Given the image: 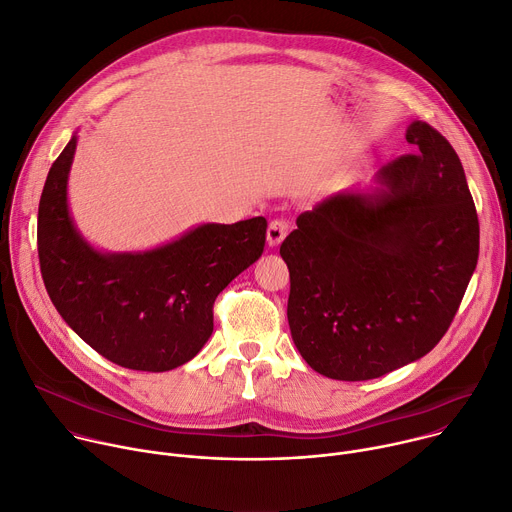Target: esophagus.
<instances>
[{"label": "esophagus", "mask_w": 512, "mask_h": 512, "mask_svg": "<svg viewBox=\"0 0 512 512\" xmlns=\"http://www.w3.org/2000/svg\"><path fill=\"white\" fill-rule=\"evenodd\" d=\"M288 235V224L284 220H271L267 226V245L277 247Z\"/></svg>", "instance_id": "obj_1"}]
</instances>
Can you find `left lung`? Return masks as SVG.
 I'll return each instance as SVG.
<instances>
[{"label": "left lung", "mask_w": 512, "mask_h": 512, "mask_svg": "<svg viewBox=\"0 0 512 512\" xmlns=\"http://www.w3.org/2000/svg\"><path fill=\"white\" fill-rule=\"evenodd\" d=\"M406 141L416 153L378 171L384 188L318 202L280 247L292 339L333 380H374L427 355L478 263L480 224L457 153L423 120Z\"/></svg>", "instance_id": "8db88e82"}]
</instances>
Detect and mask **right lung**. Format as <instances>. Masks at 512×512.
<instances>
[{"label": "right lung", "instance_id": "add662e5", "mask_svg": "<svg viewBox=\"0 0 512 512\" xmlns=\"http://www.w3.org/2000/svg\"><path fill=\"white\" fill-rule=\"evenodd\" d=\"M77 136L46 175L38 204L44 288L69 327L102 357L136 371H169L214 331V300L265 247L263 216L202 224L145 253H100L73 224L67 179Z\"/></svg>", "mask_w": 512, "mask_h": 512}]
</instances>
